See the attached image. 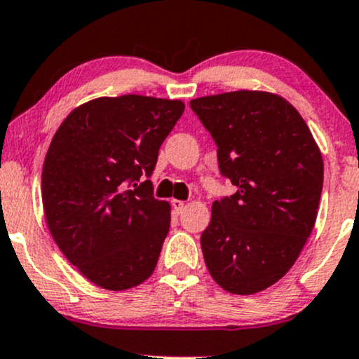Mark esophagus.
Instances as JSON below:
<instances>
[{"label": "esophagus", "instance_id": "34e87169", "mask_svg": "<svg viewBox=\"0 0 359 359\" xmlns=\"http://www.w3.org/2000/svg\"><path fill=\"white\" fill-rule=\"evenodd\" d=\"M171 206H172V210L180 215V213H183L184 208H187V203L181 201V200H171Z\"/></svg>", "mask_w": 359, "mask_h": 359}]
</instances>
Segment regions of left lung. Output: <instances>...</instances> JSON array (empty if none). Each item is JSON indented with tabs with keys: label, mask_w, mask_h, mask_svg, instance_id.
Returning <instances> with one entry per match:
<instances>
[{
	"label": "left lung",
	"mask_w": 359,
	"mask_h": 359,
	"mask_svg": "<svg viewBox=\"0 0 359 359\" xmlns=\"http://www.w3.org/2000/svg\"><path fill=\"white\" fill-rule=\"evenodd\" d=\"M218 146L221 175L238 188L215 201L201 234L211 278L233 294H255L290 271L315 228L323 158L290 101L268 91L191 100Z\"/></svg>",
	"instance_id": "1"
}]
</instances>
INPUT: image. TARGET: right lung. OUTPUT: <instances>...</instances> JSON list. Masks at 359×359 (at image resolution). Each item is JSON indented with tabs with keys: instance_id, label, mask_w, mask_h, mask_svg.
<instances>
[{
	"instance_id": "right-lung-1",
	"label": "right lung",
	"mask_w": 359,
	"mask_h": 359,
	"mask_svg": "<svg viewBox=\"0 0 359 359\" xmlns=\"http://www.w3.org/2000/svg\"><path fill=\"white\" fill-rule=\"evenodd\" d=\"M184 111L180 100L101 96L74 108L53 136L41 175L44 218L68 261L96 286L148 280L170 231L171 206L153 196L159 146Z\"/></svg>"
}]
</instances>
